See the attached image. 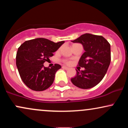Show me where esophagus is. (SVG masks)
Segmentation results:
<instances>
[{
  "label": "esophagus",
  "mask_w": 128,
  "mask_h": 128,
  "mask_svg": "<svg viewBox=\"0 0 128 128\" xmlns=\"http://www.w3.org/2000/svg\"><path fill=\"white\" fill-rule=\"evenodd\" d=\"M62 68H64V69H66V70H68V69L69 68L68 67H66V66H62Z\"/></svg>",
  "instance_id": "34e87169"
}]
</instances>
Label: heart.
<instances>
[{"label":"heart","mask_w":128,"mask_h":128,"mask_svg":"<svg viewBox=\"0 0 128 128\" xmlns=\"http://www.w3.org/2000/svg\"><path fill=\"white\" fill-rule=\"evenodd\" d=\"M64 61V62H65V63H66V64H70V61H68V60H64V61Z\"/></svg>","instance_id":"obj_1"}]
</instances>
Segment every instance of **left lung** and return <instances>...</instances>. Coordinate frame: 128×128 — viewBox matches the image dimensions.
<instances>
[{
  "mask_svg": "<svg viewBox=\"0 0 128 128\" xmlns=\"http://www.w3.org/2000/svg\"><path fill=\"white\" fill-rule=\"evenodd\" d=\"M73 42L82 44L85 52L80 57L78 66L85 70L78 71L71 79L73 85L82 89H88L98 85L106 74L111 62L110 44L100 36L85 34Z\"/></svg>",
  "mask_w": 128,
  "mask_h": 128,
  "instance_id": "8db88e82",
  "label": "left lung"
}]
</instances>
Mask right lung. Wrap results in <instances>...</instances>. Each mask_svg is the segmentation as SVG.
<instances>
[{
  "label": "right lung",
  "instance_id": "1",
  "mask_svg": "<svg viewBox=\"0 0 128 128\" xmlns=\"http://www.w3.org/2000/svg\"><path fill=\"white\" fill-rule=\"evenodd\" d=\"M54 42L49 40L39 38L26 41L18 48L16 66L22 80L28 87L41 92L48 89L54 82L55 73L61 66L55 64L51 68L43 64L64 43Z\"/></svg>",
  "mask_w": 128,
  "mask_h": 128
}]
</instances>
